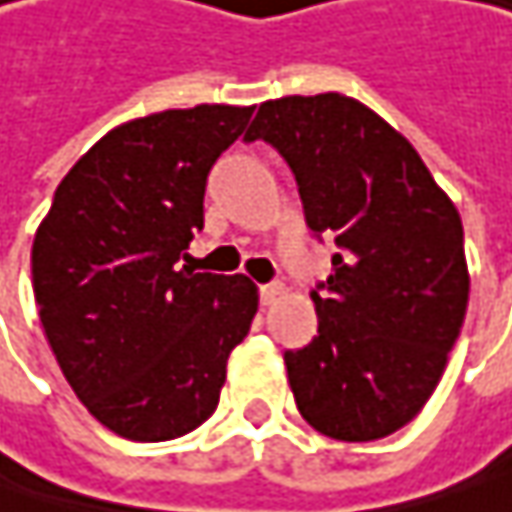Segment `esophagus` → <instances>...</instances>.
Here are the masks:
<instances>
[{
    "label": "esophagus",
    "mask_w": 512,
    "mask_h": 512,
    "mask_svg": "<svg viewBox=\"0 0 512 512\" xmlns=\"http://www.w3.org/2000/svg\"><path fill=\"white\" fill-rule=\"evenodd\" d=\"M282 294H285L282 282H268V285H262V288H259V297H262V303H265V306H274Z\"/></svg>",
    "instance_id": "esophagus-1"
}]
</instances>
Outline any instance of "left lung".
Returning <instances> with one entry per match:
<instances>
[{
	"mask_svg": "<svg viewBox=\"0 0 512 512\" xmlns=\"http://www.w3.org/2000/svg\"><path fill=\"white\" fill-rule=\"evenodd\" d=\"M244 139L285 157L311 233L341 250L311 291L317 335L285 352L294 402L326 437L382 440L420 414L463 326L455 203L399 130L341 92L265 101Z\"/></svg>",
	"mask_w": 512,
	"mask_h": 512,
	"instance_id": "8db88e82",
	"label": "left lung"
}]
</instances>
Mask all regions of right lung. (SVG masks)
I'll list each match as a JSON object with an SVG mask.
<instances>
[{"instance_id":"obj_1","label":"right lung","mask_w":512,"mask_h":512,"mask_svg":"<svg viewBox=\"0 0 512 512\" xmlns=\"http://www.w3.org/2000/svg\"><path fill=\"white\" fill-rule=\"evenodd\" d=\"M250 116L198 104L113 128L37 227L31 279L49 347L84 408L125 440H174L209 420L259 309L247 276L177 265L203 227L206 174Z\"/></svg>"}]
</instances>
